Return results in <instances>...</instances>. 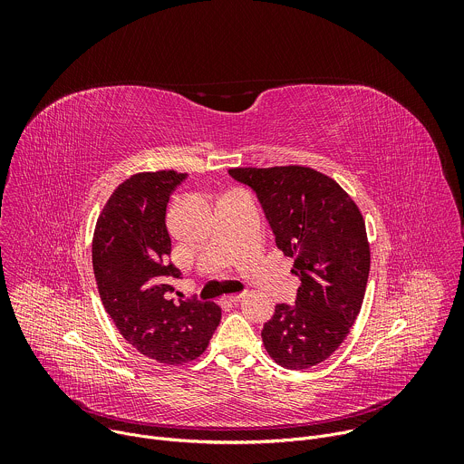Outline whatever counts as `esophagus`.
Listing matches in <instances>:
<instances>
[{
    "mask_svg": "<svg viewBox=\"0 0 464 464\" xmlns=\"http://www.w3.org/2000/svg\"><path fill=\"white\" fill-rule=\"evenodd\" d=\"M244 295H246V294H231V295H226V299H227L229 303H238Z\"/></svg>",
    "mask_w": 464,
    "mask_h": 464,
    "instance_id": "1",
    "label": "esophagus"
}]
</instances>
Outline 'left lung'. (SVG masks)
<instances>
[{
	"instance_id": "obj_1",
	"label": "left lung",
	"mask_w": 464,
	"mask_h": 464,
	"mask_svg": "<svg viewBox=\"0 0 464 464\" xmlns=\"http://www.w3.org/2000/svg\"><path fill=\"white\" fill-rule=\"evenodd\" d=\"M229 174L256 192L301 279L295 306L277 304L264 324V349L281 367H314L334 354L362 310L371 268L362 211L338 181L310 167H237Z\"/></svg>"
}]
</instances>
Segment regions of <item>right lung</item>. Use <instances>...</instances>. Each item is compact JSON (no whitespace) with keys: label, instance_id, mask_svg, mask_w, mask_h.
Listing matches in <instances>:
<instances>
[{"label":"right lung","instance_id":"right-lung-1","mask_svg":"<svg viewBox=\"0 0 464 464\" xmlns=\"http://www.w3.org/2000/svg\"><path fill=\"white\" fill-rule=\"evenodd\" d=\"M187 174L138 172L108 198L93 231L92 258L101 301L122 338L143 356L183 365L200 356L222 310L208 301L172 303L170 279L181 272L169 262L167 204Z\"/></svg>","mask_w":464,"mask_h":464}]
</instances>
